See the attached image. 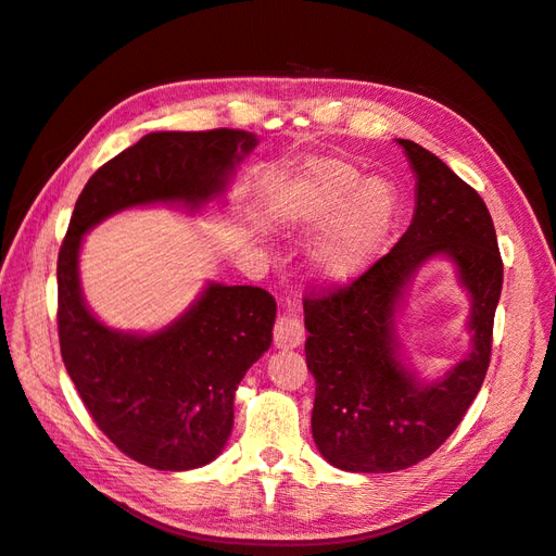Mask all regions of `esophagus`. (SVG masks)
<instances>
[{"label":"esophagus","instance_id":"esophagus-1","mask_svg":"<svg viewBox=\"0 0 556 556\" xmlns=\"http://www.w3.org/2000/svg\"><path fill=\"white\" fill-rule=\"evenodd\" d=\"M301 341H304V327H301V323H299L296 317L282 315V317L276 319V325H274V343H276V348L290 350V348L301 345Z\"/></svg>","mask_w":556,"mask_h":556}]
</instances>
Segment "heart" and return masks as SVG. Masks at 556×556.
I'll return each mask as SVG.
<instances>
[{"label":"heart","mask_w":556,"mask_h":556,"mask_svg":"<svg viewBox=\"0 0 556 556\" xmlns=\"http://www.w3.org/2000/svg\"><path fill=\"white\" fill-rule=\"evenodd\" d=\"M394 197L382 180H364L339 160L313 162L288 194V215L294 225L319 229L339 220L315 248L317 271L345 280L374 257L392 223Z\"/></svg>","instance_id":"heart-1"}]
</instances>
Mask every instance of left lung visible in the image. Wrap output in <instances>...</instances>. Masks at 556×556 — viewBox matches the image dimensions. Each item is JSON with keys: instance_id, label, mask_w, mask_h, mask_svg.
<instances>
[{"instance_id": "left-lung-1", "label": "left lung", "mask_w": 556, "mask_h": 556, "mask_svg": "<svg viewBox=\"0 0 556 556\" xmlns=\"http://www.w3.org/2000/svg\"><path fill=\"white\" fill-rule=\"evenodd\" d=\"M417 174L406 233L343 285L304 296L306 364L315 378L313 439L323 457L352 473H392L427 459L459 427L490 368L503 260L482 197L450 166L399 139ZM443 251L475 299V350L441 382L419 388L395 359L391 317L414 266Z\"/></svg>"}]
</instances>
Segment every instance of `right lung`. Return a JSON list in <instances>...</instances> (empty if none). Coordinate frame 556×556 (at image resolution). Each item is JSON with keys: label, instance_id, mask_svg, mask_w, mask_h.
<instances>
[{"label": "right lung", "instance_id": "add662e5", "mask_svg": "<svg viewBox=\"0 0 556 556\" xmlns=\"http://www.w3.org/2000/svg\"><path fill=\"white\" fill-rule=\"evenodd\" d=\"M243 129L155 131L109 160L83 188L58 255V336L66 374L94 425L129 459L157 470L213 462L233 427V392L271 345L276 299L252 285H211L176 325L129 336L97 323L78 288V248L127 206L223 192L255 146Z\"/></svg>", "mask_w": 556, "mask_h": 556}]
</instances>
